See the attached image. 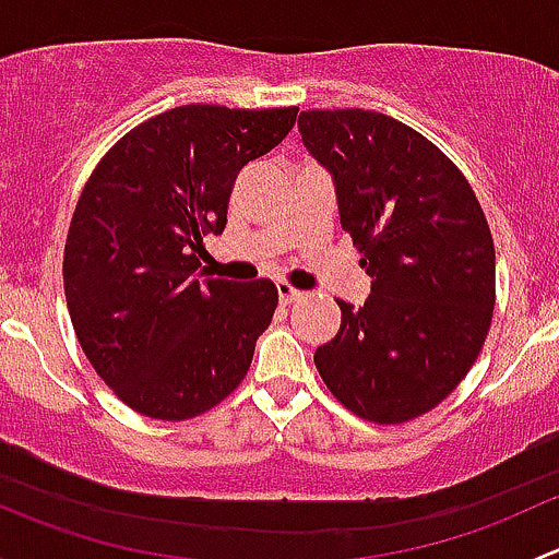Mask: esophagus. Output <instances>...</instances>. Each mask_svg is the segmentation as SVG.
<instances>
[{
    "mask_svg": "<svg viewBox=\"0 0 559 559\" xmlns=\"http://www.w3.org/2000/svg\"><path fill=\"white\" fill-rule=\"evenodd\" d=\"M278 297H281V302H284V306H289V302L302 300V297H306V292L295 289V286H292V284L281 281V284H278Z\"/></svg>",
    "mask_w": 559,
    "mask_h": 559,
    "instance_id": "obj_1",
    "label": "esophagus"
}]
</instances>
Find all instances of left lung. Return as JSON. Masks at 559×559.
<instances>
[{
    "instance_id": "1",
    "label": "left lung",
    "mask_w": 559,
    "mask_h": 559,
    "mask_svg": "<svg viewBox=\"0 0 559 559\" xmlns=\"http://www.w3.org/2000/svg\"><path fill=\"white\" fill-rule=\"evenodd\" d=\"M302 143L335 180L341 224L373 278L365 306L316 348L326 389L357 416L403 425L436 408L476 362L495 308V246L467 178L384 112L306 110Z\"/></svg>"
}]
</instances>
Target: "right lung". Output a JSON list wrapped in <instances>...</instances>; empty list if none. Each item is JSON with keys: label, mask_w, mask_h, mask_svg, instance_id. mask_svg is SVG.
<instances>
[{"label": "right lung", "mask_w": 559, "mask_h": 559, "mask_svg": "<svg viewBox=\"0 0 559 559\" xmlns=\"http://www.w3.org/2000/svg\"><path fill=\"white\" fill-rule=\"evenodd\" d=\"M295 118L297 107H173L123 134L83 186L64 246L67 308L99 379L138 414L191 419L246 379L278 289L202 278L197 251L227 227L238 173Z\"/></svg>", "instance_id": "add662e5"}]
</instances>
